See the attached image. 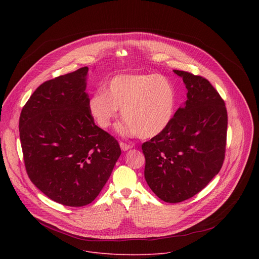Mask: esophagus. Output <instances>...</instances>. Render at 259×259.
Listing matches in <instances>:
<instances>
[{
    "instance_id": "34e87169",
    "label": "esophagus",
    "mask_w": 259,
    "mask_h": 259,
    "mask_svg": "<svg viewBox=\"0 0 259 259\" xmlns=\"http://www.w3.org/2000/svg\"><path fill=\"white\" fill-rule=\"evenodd\" d=\"M120 146H121V150H122L123 152H127L128 150H130V149H132V147H133V145L127 144V143H125V142H120Z\"/></svg>"
}]
</instances>
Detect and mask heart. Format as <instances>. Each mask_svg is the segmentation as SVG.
I'll use <instances>...</instances> for the list:
<instances>
[{
    "mask_svg": "<svg viewBox=\"0 0 259 259\" xmlns=\"http://www.w3.org/2000/svg\"><path fill=\"white\" fill-rule=\"evenodd\" d=\"M177 106L173 83L156 73H125L110 80L105 91L96 92L89 100V112L97 125L107 129L122 109L125 135L153 138L171 124Z\"/></svg>",
    "mask_w": 259,
    "mask_h": 259,
    "instance_id": "obj_1",
    "label": "heart"
}]
</instances>
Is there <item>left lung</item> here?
<instances>
[{
	"label": "left lung",
	"mask_w": 259,
	"mask_h": 259,
	"mask_svg": "<svg viewBox=\"0 0 259 259\" xmlns=\"http://www.w3.org/2000/svg\"><path fill=\"white\" fill-rule=\"evenodd\" d=\"M188 89L169 127L142 144L144 178L167 203L186 201L201 192L224 164L228 113L225 101L208 80L173 70Z\"/></svg>",
	"instance_id": "1"
}]
</instances>
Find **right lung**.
Masks as SVG:
<instances>
[{
	"instance_id": "add662e5",
	"label": "right lung",
	"mask_w": 259,
	"mask_h": 259,
	"mask_svg": "<svg viewBox=\"0 0 259 259\" xmlns=\"http://www.w3.org/2000/svg\"><path fill=\"white\" fill-rule=\"evenodd\" d=\"M88 70L81 67L40 85L19 118L29 179L48 198L70 207L95 200L121 156L118 141L89 112Z\"/></svg>"
}]
</instances>
